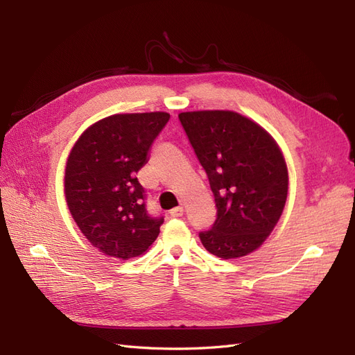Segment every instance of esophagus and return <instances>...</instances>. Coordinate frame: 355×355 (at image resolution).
Here are the masks:
<instances>
[{
    "label": "esophagus",
    "mask_w": 355,
    "mask_h": 355,
    "mask_svg": "<svg viewBox=\"0 0 355 355\" xmlns=\"http://www.w3.org/2000/svg\"><path fill=\"white\" fill-rule=\"evenodd\" d=\"M182 214H184V207H180V206L170 210V216H171V218H180Z\"/></svg>",
    "instance_id": "34e87169"
}]
</instances>
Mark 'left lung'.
Listing matches in <instances>:
<instances>
[{"label":"left lung","instance_id":"1","mask_svg":"<svg viewBox=\"0 0 355 355\" xmlns=\"http://www.w3.org/2000/svg\"><path fill=\"white\" fill-rule=\"evenodd\" d=\"M191 146L206 170L216 220L200 240L222 259L261 247L280 219L288 189L284 157L263 128L232 111L179 114Z\"/></svg>","mask_w":355,"mask_h":355}]
</instances>
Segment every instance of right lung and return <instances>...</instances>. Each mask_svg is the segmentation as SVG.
<instances>
[{
	"mask_svg": "<svg viewBox=\"0 0 355 355\" xmlns=\"http://www.w3.org/2000/svg\"><path fill=\"white\" fill-rule=\"evenodd\" d=\"M168 120L167 112L115 114L90 125L72 148L65 170L68 209L105 254L132 259L158 237L164 218L148 213L136 173Z\"/></svg>",
	"mask_w": 355,
	"mask_h": 355,
	"instance_id": "obj_1",
	"label": "right lung"
}]
</instances>
